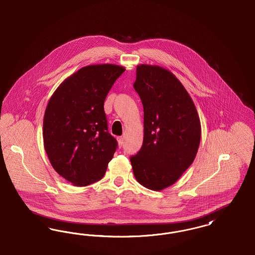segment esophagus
Segmentation results:
<instances>
[{
  "mask_svg": "<svg viewBox=\"0 0 255 255\" xmlns=\"http://www.w3.org/2000/svg\"><path fill=\"white\" fill-rule=\"evenodd\" d=\"M117 141H118V145L121 147L123 144H124V138L123 137H118Z\"/></svg>",
  "mask_w": 255,
  "mask_h": 255,
  "instance_id": "34e87169",
  "label": "esophagus"
}]
</instances>
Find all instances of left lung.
<instances>
[{"label": "left lung", "mask_w": 255, "mask_h": 255, "mask_svg": "<svg viewBox=\"0 0 255 255\" xmlns=\"http://www.w3.org/2000/svg\"><path fill=\"white\" fill-rule=\"evenodd\" d=\"M134 89L144 107V141L130 158L136 180L144 188L163 190L193 163L201 140V123L188 91L168 69L136 67Z\"/></svg>", "instance_id": "8db88e82"}]
</instances>
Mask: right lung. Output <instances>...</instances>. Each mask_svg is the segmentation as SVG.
<instances>
[{
    "label": "right lung",
    "mask_w": 255,
    "mask_h": 255,
    "mask_svg": "<svg viewBox=\"0 0 255 255\" xmlns=\"http://www.w3.org/2000/svg\"><path fill=\"white\" fill-rule=\"evenodd\" d=\"M125 67L80 68L56 89L44 111L43 138L48 160L62 177L86 187L104 177L117 142L108 131L104 103Z\"/></svg>",
    "instance_id": "obj_1"
}]
</instances>
